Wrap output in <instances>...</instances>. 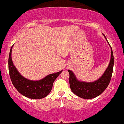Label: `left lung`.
<instances>
[{"instance_id": "1", "label": "left lung", "mask_w": 124, "mask_h": 124, "mask_svg": "<svg viewBox=\"0 0 124 124\" xmlns=\"http://www.w3.org/2000/svg\"><path fill=\"white\" fill-rule=\"evenodd\" d=\"M104 35L106 39V38L104 34ZM107 42H108V40ZM108 44L109 45V43ZM110 47H111L110 46ZM113 65V53L111 47V58L109 65L102 76L97 81L92 82L78 81L73 72L68 70V72L70 74V86L71 91L77 96L84 99H92L100 95L109 85L112 76Z\"/></svg>"}]
</instances>
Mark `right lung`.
Listing matches in <instances>:
<instances>
[{
    "label": "right lung",
    "instance_id": "1",
    "mask_svg": "<svg viewBox=\"0 0 124 124\" xmlns=\"http://www.w3.org/2000/svg\"><path fill=\"white\" fill-rule=\"evenodd\" d=\"M12 46L8 58V70L11 80L14 87L24 96L31 99H41L50 93L54 81L62 70L48 75L39 81H31L23 77L14 65L11 58Z\"/></svg>",
    "mask_w": 124,
    "mask_h": 124
}]
</instances>
